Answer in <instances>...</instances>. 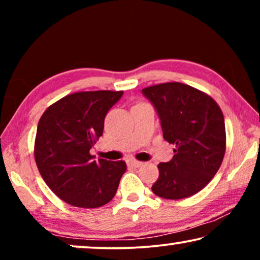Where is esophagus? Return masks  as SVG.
Returning <instances> with one entry per match:
<instances>
[{
  "instance_id": "obj_1",
  "label": "esophagus",
  "mask_w": 260,
  "mask_h": 260,
  "mask_svg": "<svg viewBox=\"0 0 260 260\" xmlns=\"http://www.w3.org/2000/svg\"><path fill=\"white\" fill-rule=\"evenodd\" d=\"M127 165L134 167V168H138V167H141L143 163L140 161H136V159H129V161H127Z\"/></svg>"
}]
</instances>
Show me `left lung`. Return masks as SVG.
<instances>
[{
  "label": "left lung",
  "instance_id": "1",
  "mask_svg": "<svg viewBox=\"0 0 260 260\" xmlns=\"http://www.w3.org/2000/svg\"><path fill=\"white\" fill-rule=\"evenodd\" d=\"M142 93L157 112L163 138L175 145L173 158L158 167L151 190L179 200L197 194L218 172L226 149L225 120L213 98L189 85L165 83Z\"/></svg>",
  "mask_w": 260,
  "mask_h": 260
}]
</instances>
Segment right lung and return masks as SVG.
Instances as JSON below:
<instances>
[{"label":"right lung","mask_w":260,"mask_h":260,"mask_svg":"<svg viewBox=\"0 0 260 260\" xmlns=\"http://www.w3.org/2000/svg\"><path fill=\"white\" fill-rule=\"evenodd\" d=\"M122 95L123 91L77 92L49 106L39 120L35 162L46 184L69 205L97 208L115 197L125 162L95 161L90 149Z\"/></svg>","instance_id":"obj_1"}]
</instances>
